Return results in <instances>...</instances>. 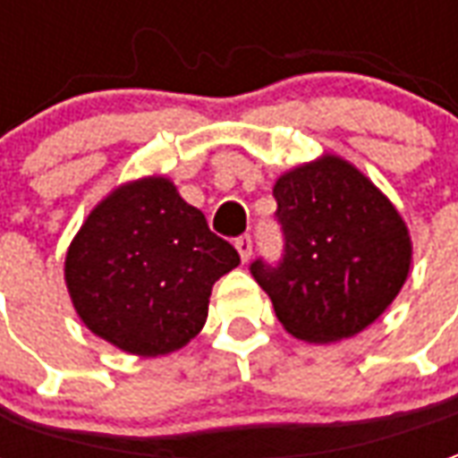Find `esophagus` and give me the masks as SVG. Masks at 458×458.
I'll return each mask as SVG.
<instances>
[{"mask_svg":"<svg viewBox=\"0 0 458 458\" xmlns=\"http://www.w3.org/2000/svg\"><path fill=\"white\" fill-rule=\"evenodd\" d=\"M235 250L240 252V259L248 262V259L252 258V238H250V235H240V238L235 240Z\"/></svg>","mask_w":458,"mask_h":458,"instance_id":"34e87169","label":"esophagus"}]
</instances>
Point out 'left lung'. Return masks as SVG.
<instances>
[{
	"mask_svg": "<svg viewBox=\"0 0 458 458\" xmlns=\"http://www.w3.org/2000/svg\"><path fill=\"white\" fill-rule=\"evenodd\" d=\"M284 258L252 277L287 334L336 344L383 317L412 265V238L393 200L336 154L299 164L275 181Z\"/></svg>",
	"mask_w": 458,
	"mask_h": 458,
	"instance_id": "obj_1",
	"label": "left lung"
}]
</instances>
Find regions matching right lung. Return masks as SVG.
Masks as SVG:
<instances>
[{"label": "right lung", "mask_w": 458, "mask_h": 458, "mask_svg": "<svg viewBox=\"0 0 458 458\" xmlns=\"http://www.w3.org/2000/svg\"><path fill=\"white\" fill-rule=\"evenodd\" d=\"M240 265L166 176L124 181L65 252V287L85 327L124 353L169 355L199 336L210 289Z\"/></svg>", "instance_id": "add662e5"}]
</instances>
